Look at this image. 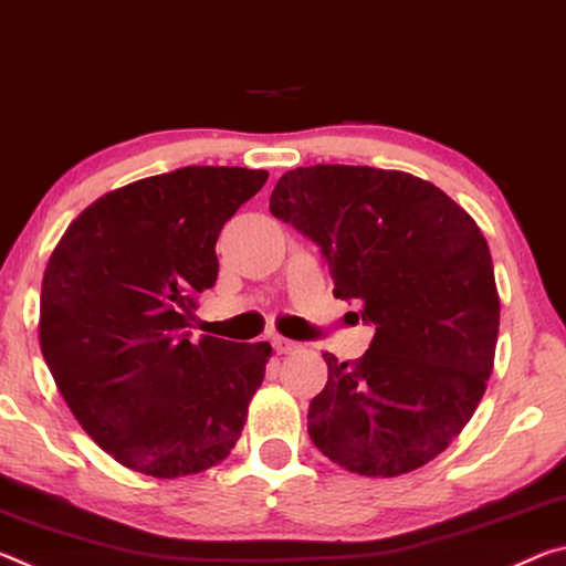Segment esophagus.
<instances>
[{
  "label": "esophagus",
  "mask_w": 566,
  "mask_h": 566,
  "mask_svg": "<svg viewBox=\"0 0 566 566\" xmlns=\"http://www.w3.org/2000/svg\"><path fill=\"white\" fill-rule=\"evenodd\" d=\"M272 347H274L276 354H290V352L300 349V344L292 342V339H286V337H280V334H276V337H272Z\"/></svg>",
  "instance_id": "34e87169"
}]
</instances>
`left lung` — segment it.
Returning a JSON list of instances; mask_svg holds the SVG:
<instances>
[{
  "label": "left lung",
  "instance_id": "obj_1",
  "mask_svg": "<svg viewBox=\"0 0 566 566\" xmlns=\"http://www.w3.org/2000/svg\"><path fill=\"white\" fill-rule=\"evenodd\" d=\"M270 212L310 237L337 300L375 324L329 377L306 432L334 464L399 476L442 454L484 397L500 294L484 234L454 199L407 171L314 165L276 181Z\"/></svg>",
  "mask_w": 566,
  "mask_h": 566
}]
</instances>
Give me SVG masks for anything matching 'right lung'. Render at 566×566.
I'll return each mask as SVG.
<instances>
[{
    "instance_id": "1",
    "label": "right lung",
    "mask_w": 566,
    "mask_h": 566,
    "mask_svg": "<svg viewBox=\"0 0 566 566\" xmlns=\"http://www.w3.org/2000/svg\"><path fill=\"white\" fill-rule=\"evenodd\" d=\"M264 169L181 167L99 197L46 262L40 347L66 407L134 472L175 479L232 452L270 342L189 339L217 237Z\"/></svg>"
}]
</instances>
